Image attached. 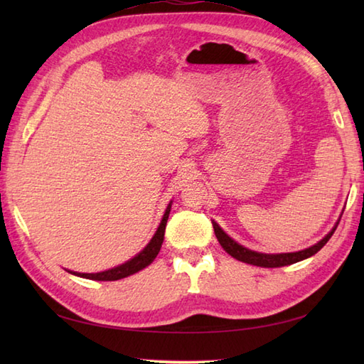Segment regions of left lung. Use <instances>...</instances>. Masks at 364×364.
<instances>
[{"label":"left lung","instance_id":"1","mask_svg":"<svg viewBox=\"0 0 364 364\" xmlns=\"http://www.w3.org/2000/svg\"><path fill=\"white\" fill-rule=\"evenodd\" d=\"M338 227V225H336ZM336 227L330 231V233L319 241L316 245L310 247V249H305V250H300V252H294V253H278V255H266V253H258V252H253L245 249V247L239 245L237 242H235L233 239H231L225 231H223L218 223L213 222V228H214V233L215 237H218V241L220 242V245L223 247V250H225L231 257L247 262V264H252V266H259V267H282V266H289L294 264V262L301 261L305 258H310L313 257L314 253H318L323 245L328 242V239L333 236Z\"/></svg>","mask_w":364,"mask_h":364}]
</instances>
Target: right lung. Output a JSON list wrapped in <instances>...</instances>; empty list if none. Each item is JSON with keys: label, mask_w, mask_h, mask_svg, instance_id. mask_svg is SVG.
Returning <instances> with one entry per match:
<instances>
[{"label": "right lung", "mask_w": 364, "mask_h": 364, "mask_svg": "<svg viewBox=\"0 0 364 364\" xmlns=\"http://www.w3.org/2000/svg\"><path fill=\"white\" fill-rule=\"evenodd\" d=\"M168 214H170V205L167 206L164 218H162L156 233H154V236L151 237L149 245H146L141 253L136 255L133 259L127 261L125 264H120L117 267L105 270V272H98V274H75V272H70V274H75V275L82 277V278H89V280H97V282H114V280H120V278H125L128 275H133V274L139 272V270H142L144 267L151 264L153 259L156 258V255L161 250L162 241H164V231H166Z\"/></svg>", "instance_id": "obj_1"}]
</instances>
